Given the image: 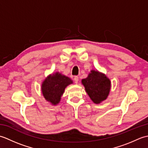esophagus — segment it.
Instances as JSON below:
<instances>
[{
    "mask_svg": "<svg viewBox=\"0 0 148 148\" xmlns=\"http://www.w3.org/2000/svg\"><path fill=\"white\" fill-rule=\"evenodd\" d=\"M74 79L75 83H78V81H79V77H78V76H75Z\"/></svg>",
    "mask_w": 148,
    "mask_h": 148,
    "instance_id": "1",
    "label": "esophagus"
}]
</instances>
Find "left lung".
<instances>
[{
  "label": "left lung",
  "instance_id": "1",
  "mask_svg": "<svg viewBox=\"0 0 148 148\" xmlns=\"http://www.w3.org/2000/svg\"><path fill=\"white\" fill-rule=\"evenodd\" d=\"M81 81L94 103H99L107 99L111 89V81L105 74L92 71L88 76Z\"/></svg>",
  "mask_w": 148,
  "mask_h": 148
}]
</instances>
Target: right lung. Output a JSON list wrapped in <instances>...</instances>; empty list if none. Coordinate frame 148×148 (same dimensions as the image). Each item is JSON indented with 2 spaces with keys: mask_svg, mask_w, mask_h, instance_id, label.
Instances as JSON below:
<instances>
[{
  "mask_svg": "<svg viewBox=\"0 0 148 148\" xmlns=\"http://www.w3.org/2000/svg\"><path fill=\"white\" fill-rule=\"evenodd\" d=\"M70 78L56 72L48 76L42 84V92L47 101L56 105L60 101L65 88L72 84Z\"/></svg>",
  "mask_w": 148,
  "mask_h": 148,
  "instance_id": "1",
  "label": "right lung"
}]
</instances>
